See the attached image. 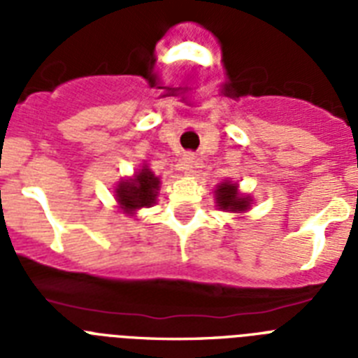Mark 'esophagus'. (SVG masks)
Here are the masks:
<instances>
[{
    "label": "esophagus",
    "mask_w": 358,
    "mask_h": 358,
    "mask_svg": "<svg viewBox=\"0 0 358 358\" xmlns=\"http://www.w3.org/2000/svg\"><path fill=\"white\" fill-rule=\"evenodd\" d=\"M180 165H182L180 169H182L184 173H191V171H193V167H195V156H193V154H185V156L182 157Z\"/></svg>",
    "instance_id": "esophagus-1"
}]
</instances>
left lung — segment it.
<instances>
[{"label":"left lung","instance_id":"1","mask_svg":"<svg viewBox=\"0 0 358 358\" xmlns=\"http://www.w3.org/2000/svg\"><path fill=\"white\" fill-rule=\"evenodd\" d=\"M217 193V204L223 210H230V212H245L249 208V199L238 195V187L236 184L224 182L219 185Z\"/></svg>","mask_w":358,"mask_h":358}]
</instances>
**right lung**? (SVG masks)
<instances>
[{
	"mask_svg": "<svg viewBox=\"0 0 358 358\" xmlns=\"http://www.w3.org/2000/svg\"><path fill=\"white\" fill-rule=\"evenodd\" d=\"M157 189H159V178L150 169L143 167L135 174L134 180L120 182L119 189H117V199L126 212H135L139 208L154 204Z\"/></svg>",
	"mask_w": 358,
	"mask_h": 358,
	"instance_id": "right-lung-1",
	"label": "right lung"
}]
</instances>
